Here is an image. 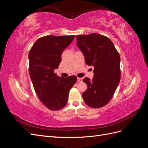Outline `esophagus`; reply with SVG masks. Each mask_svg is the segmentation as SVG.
<instances>
[{"label": "esophagus", "instance_id": "esophagus-1", "mask_svg": "<svg viewBox=\"0 0 148 148\" xmlns=\"http://www.w3.org/2000/svg\"><path fill=\"white\" fill-rule=\"evenodd\" d=\"M77 81H78V82H82L83 81V79H82V78H77Z\"/></svg>", "mask_w": 148, "mask_h": 148}]
</instances>
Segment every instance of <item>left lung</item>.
<instances>
[{
  "label": "left lung",
  "mask_w": 148,
  "mask_h": 148,
  "mask_svg": "<svg viewBox=\"0 0 148 148\" xmlns=\"http://www.w3.org/2000/svg\"><path fill=\"white\" fill-rule=\"evenodd\" d=\"M77 46L83 52L86 64L94 66L92 80H83L88 88L83 93L84 102L92 108L108 104L120 80V55L111 40L97 33L76 36Z\"/></svg>",
  "instance_id": "left-lung-1"
}]
</instances>
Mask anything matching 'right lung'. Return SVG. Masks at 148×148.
I'll use <instances>...</instances> for the list:
<instances>
[{
	"label": "right lung",
	"instance_id": "add662e5",
	"mask_svg": "<svg viewBox=\"0 0 148 148\" xmlns=\"http://www.w3.org/2000/svg\"><path fill=\"white\" fill-rule=\"evenodd\" d=\"M74 38V35L46 36L39 38L29 52V73L34 91L51 110L64 108L70 89L77 82L76 76L62 78L54 73L61 62L62 52Z\"/></svg>",
	"mask_w": 148,
	"mask_h": 148
}]
</instances>
